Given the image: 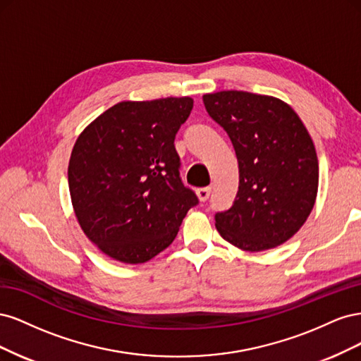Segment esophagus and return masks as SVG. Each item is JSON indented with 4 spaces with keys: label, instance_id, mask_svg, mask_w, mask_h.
Segmentation results:
<instances>
[{
    "label": "esophagus",
    "instance_id": "34e87169",
    "mask_svg": "<svg viewBox=\"0 0 361 361\" xmlns=\"http://www.w3.org/2000/svg\"><path fill=\"white\" fill-rule=\"evenodd\" d=\"M209 195H211V188L209 187L197 190V197H199L200 202H206L207 199H209Z\"/></svg>",
    "mask_w": 361,
    "mask_h": 361
}]
</instances>
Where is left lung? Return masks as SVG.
I'll use <instances>...</instances> for the list:
<instances>
[{
    "label": "left lung",
    "mask_w": 361,
    "mask_h": 361,
    "mask_svg": "<svg viewBox=\"0 0 361 361\" xmlns=\"http://www.w3.org/2000/svg\"><path fill=\"white\" fill-rule=\"evenodd\" d=\"M207 114L231 138L239 187L215 227L232 245L264 251L297 233L318 194L313 141L292 108L277 97L238 90L203 94Z\"/></svg>",
    "instance_id": "obj_1"
}]
</instances>
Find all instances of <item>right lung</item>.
<instances>
[{
  "mask_svg": "<svg viewBox=\"0 0 361 361\" xmlns=\"http://www.w3.org/2000/svg\"><path fill=\"white\" fill-rule=\"evenodd\" d=\"M192 99L118 102L76 140L68 178L82 232L102 253L145 264L176 238L197 195L180 179L174 137Z\"/></svg>",
  "mask_w": 361,
  "mask_h": 361,
  "instance_id": "add662e5",
  "label": "right lung"
}]
</instances>
